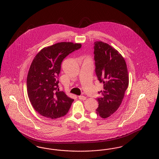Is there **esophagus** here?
<instances>
[{"label": "esophagus", "instance_id": "obj_1", "mask_svg": "<svg viewBox=\"0 0 159 159\" xmlns=\"http://www.w3.org/2000/svg\"><path fill=\"white\" fill-rule=\"evenodd\" d=\"M79 99H80V100H85V99H86V98L84 96H83V95L82 96V95H81V96H79Z\"/></svg>", "mask_w": 159, "mask_h": 159}]
</instances>
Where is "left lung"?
<instances>
[{
  "mask_svg": "<svg viewBox=\"0 0 159 159\" xmlns=\"http://www.w3.org/2000/svg\"><path fill=\"white\" fill-rule=\"evenodd\" d=\"M94 44L95 72L99 81L104 84V89L100 91L102 97L97 99L96 114L106 119L121 104L128 87V71L124 58L116 49L101 41Z\"/></svg>",
  "mask_w": 159,
  "mask_h": 159,
  "instance_id": "8db88e82",
  "label": "left lung"
}]
</instances>
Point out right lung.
<instances>
[{"label": "right lung", "instance_id": "obj_1", "mask_svg": "<svg viewBox=\"0 0 159 159\" xmlns=\"http://www.w3.org/2000/svg\"><path fill=\"white\" fill-rule=\"evenodd\" d=\"M80 43L62 42L43 48L31 64L27 78L28 97L34 110L52 119L65 116L74 101L60 91L57 80L62 60Z\"/></svg>", "mask_w": 159, "mask_h": 159}]
</instances>
